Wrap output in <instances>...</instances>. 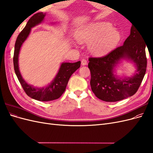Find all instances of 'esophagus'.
Returning <instances> with one entry per match:
<instances>
[{
  "label": "esophagus",
  "instance_id": "34e87169",
  "mask_svg": "<svg viewBox=\"0 0 153 153\" xmlns=\"http://www.w3.org/2000/svg\"><path fill=\"white\" fill-rule=\"evenodd\" d=\"M81 62H82V66H85L86 64H87V60H86V59H84L82 60Z\"/></svg>",
  "mask_w": 153,
  "mask_h": 153
}]
</instances>
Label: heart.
<instances>
[{
  "instance_id": "obj_1",
  "label": "heart",
  "mask_w": 153,
  "mask_h": 153,
  "mask_svg": "<svg viewBox=\"0 0 153 153\" xmlns=\"http://www.w3.org/2000/svg\"><path fill=\"white\" fill-rule=\"evenodd\" d=\"M76 38L79 42L89 43L92 53L103 55L117 44L121 35L117 30L112 28L110 23L98 22L83 27L78 31Z\"/></svg>"
}]
</instances>
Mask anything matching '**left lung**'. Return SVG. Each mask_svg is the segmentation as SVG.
I'll return each instance as SVG.
<instances>
[{
	"label": "left lung",
	"mask_w": 153,
	"mask_h": 153,
	"mask_svg": "<svg viewBox=\"0 0 153 153\" xmlns=\"http://www.w3.org/2000/svg\"><path fill=\"white\" fill-rule=\"evenodd\" d=\"M145 39L141 32L131 26L130 35L122 46L101 57H89L90 84L97 98L107 102H115L135 94L146 71L147 58ZM134 62L137 71L131 77L119 78L113 74L114 68L121 59Z\"/></svg>",
	"instance_id": "left-lung-1"
}]
</instances>
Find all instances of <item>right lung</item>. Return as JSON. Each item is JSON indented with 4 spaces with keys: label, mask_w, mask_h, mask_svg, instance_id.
<instances>
[{
    "label": "right lung",
    "mask_w": 153,
    "mask_h": 153,
    "mask_svg": "<svg viewBox=\"0 0 153 153\" xmlns=\"http://www.w3.org/2000/svg\"><path fill=\"white\" fill-rule=\"evenodd\" d=\"M46 13H38L29 20L24 29L18 36L15 45L13 56L14 69L21 85L25 93L31 98L41 101H52L59 98L65 91L68 82L72 74L80 67V61L75 63L63 62L56 76L47 87L42 88L34 87L27 84L22 78L18 68V55L23 43L29 36L32 27H34L43 22Z\"/></svg>",
    "instance_id": "right-lung-1"
}]
</instances>
